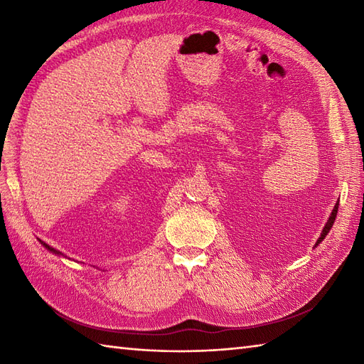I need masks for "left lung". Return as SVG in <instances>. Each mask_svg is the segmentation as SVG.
Segmentation results:
<instances>
[{
	"instance_id": "obj_1",
	"label": "left lung",
	"mask_w": 364,
	"mask_h": 364,
	"mask_svg": "<svg viewBox=\"0 0 364 364\" xmlns=\"http://www.w3.org/2000/svg\"><path fill=\"white\" fill-rule=\"evenodd\" d=\"M336 213H338V203H336V206L333 208V211H331L330 218H328V220H327V223H326V227H323V230H322V233H321V236H319V239H318V244H321V242L323 241V239H326L327 233L331 230V227H333L335 219H336ZM318 244H316V245H318Z\"/></svg>"
}]
</instances>
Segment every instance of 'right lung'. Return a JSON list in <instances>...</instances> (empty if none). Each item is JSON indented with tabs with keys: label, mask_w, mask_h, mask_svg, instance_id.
<instances>
[{
	"label": "right lung",
	"mask_w": 364,
	"mask_h": 364,
	"mask_svg": "<svg viewBox=\"0 0 364 364\" xmlns=\"http://www.w3.org/2000/svg\"><path fill=\"white\" fill-rule=\"evenodd\" d=\"M41 244H42V245L45 247V249H46V250H50V252H51V253H54V255H63V253H60L59 250H54V249H53V247H50L48 244H45V242H42V241H41Z\"/></svg>",
	"instance_id": "add662e5"
}]
</instances>
